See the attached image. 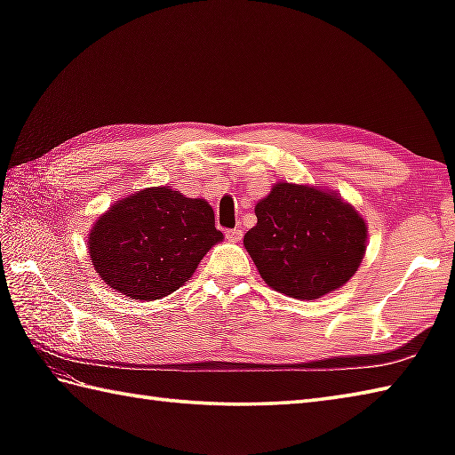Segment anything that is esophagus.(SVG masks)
<instances>
[{
	"label": "esophagus",
	"instance_id": "esophagus-1",
	"mask_svg": "<svg viewBox=\"0 0 455 455\" xmlns=\"http://www.w3.org/2000/svg\"><path fill=\"white\" fill-rule=\"evenodd\" d=\"M225 236L230 240V243H238L243 238V228H227Z\"/></svg>",
	"mask_w": 455,
	"mask_h": 455
}]
</instances>
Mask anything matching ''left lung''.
I'll return each mask as SVG.
<instances>
[{
    "label": "left lung",
    "instance_id": "1",
    "mask_svg": "<svg viewBox=\"0 0 455 455\" xmlns=\"http://www.w3.org/2000/svg\"><path fill=\"white\" fill-rule=\"evenodd\" d=\"M256 217L244 246L264 282L289 297L311 301L336 291L365 254L363 219L334 193L277 183Z\"/></svg>",
    "mask_w": 455,
    "mask_h": 455
}]
</instances>
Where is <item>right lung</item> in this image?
Wrapping results in <instances>:
<instances>
[{"label": "right lung", "mask_w": 455, "mask_h": 455, "mask_svg": "<svg viewBox=\"0 0 455 455\" xmlns=\"http://www.w3.org/2000/svg\"><path fill=\"white\" fill-rule=\"evenodd\" d=\"M222 240L205 199L148 188L105 212L90 235L93 267L115 291L139 301L166 297Z\"/></svg>", "instance_id": "1"}]
</instances>
